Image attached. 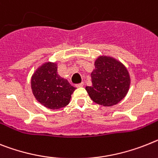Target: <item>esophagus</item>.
Masks as SVG:
<instances>
[{"instance_id": "esophagus-1", "label": "esophagus", "mask_w": 158, "mask_h": 158, "mask_svg": "<svg viewBox=\"0 0 158 158\" xmlns=\"http://www.w3.org/2000/svg\"><path fill=\"white\" fill-rule=\"evenodd\" d=\"M83 84H84L83 83H79V84H76V85H75V87H83Z\"/></svg>"}]
</instances>
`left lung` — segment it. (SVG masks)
Segmentation results:
<instances>
[{"mask_svg":"<svg viewBox=\"0 0 158 158\" xmlns=\"http://www.w3.org/2000/svg\"><path fill=\"white\" fill-rule=\"evenodd\" d=\"M91 77L92 85L86 87V90L95 103L104 107L116 105L121 101L130 87L127 68L112 57H98Z\"/></svg>","mask_w":158,"mask_h":158,"instance_id":"obj_1","label":"left lung"}]
</instances>
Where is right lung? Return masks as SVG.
<instances>
[{
	"instance_id": "1",
	"label": "right lung",
	"mask_w": 158,
	"mask_h": 158,
	"mask_svg": "<svg viewBox=\"0 0 158 158\" xmlns=\"http://www.w3.org/2000/svg\"><path fill=\"white\" fill-rule=\"evenodd\" d=\"M56 63L46 62L34 71L31 77L33 95L49 109H59L70 103L75 87L58 74Z\"/></svg>"
}]
</instances>
